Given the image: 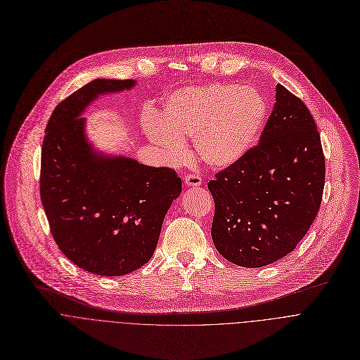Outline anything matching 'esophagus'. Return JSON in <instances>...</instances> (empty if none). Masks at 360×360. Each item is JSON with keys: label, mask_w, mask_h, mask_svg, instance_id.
Segmentation results:
<instances>
[{"label": "esophagus", "mask_w": 360, "mask_h": 360, "mask_svg": "<svg viewBox=\"0 0 360 360\" xmlns=\"http://www.w3.org/2000/svg\"><path fill=\"white\" fill-rule=\"evenodd\" d=\"M185 184L188 186H199L202 184V178L196 174H188L185 175Z\"/></svg>", "instance_id": "esophagus-1"}]
</instances>
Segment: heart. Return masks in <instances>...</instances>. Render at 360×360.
Returning a JSON list of instances; mask_svg holds the SVG:
<instances>
[{
	"label": "heart",
	"mask_w": 360,
	"mask_h": 360,
	"mask_svg": "<svg viewBox=\"0 0 360 360\" xmlns=\"http://www.w3.org/2000/svg\"><path fill=\"white\" fill-rule=\"evenodd\" d=\"M267 112L263 96L250 87L212 83L171 93L161 122L150 118L146 131L172 161L185 157L182 140L192 139L198 158L212 168L242 160L257 141Z\"/></svg>",
	"instance_id": "1"
}]
</instances>
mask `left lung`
<instances>
[{"instance_id":"1","label":"left lung","mask_w":360,"mask_h":360,"mask_svg":"<svg viewBox=\"0 0 360 360\" xmlns=\"http://www.w3.org/2000/svg\"><path fill=\"white\" fill-rule=\"evenodd\" d=\"M325 157L305 103L277 84L276 104L257 146L216 172L212 238L242 267H264L291 253L321 207Z\"/></svg>"}]
</instances>
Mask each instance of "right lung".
<instances>
[{
	"mask_svg": "<svg viewBox=\"0 0 360 360\" xmlns=\"http://www.w3.org/2000/svg\"><path fill=\"white\" fill-rule=\"evenodd\" d=\"M134 80L97 79L53 110L41 154V200L53 240L84 271L117 277L143 267L154 255L164 217L182 191L168 167L96 155L80 112L101 93Z\"/></svg>",
	"mask_w": 360,
	"mask_h": 360,
	"instance_id": "right-lung-1",
	"label": "right lung"
}]
</instances>
